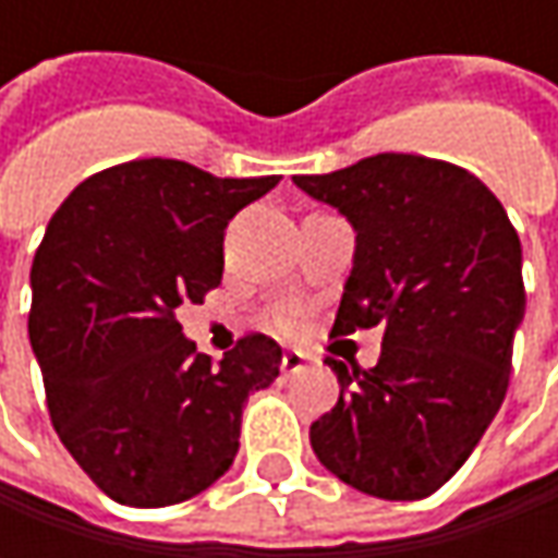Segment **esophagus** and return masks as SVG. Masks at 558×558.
<instances>
[{
	"label": "esophagus",
	"mask_w": 558,
	"mask_h": 558,
	"mask_svg": "<svg viewBox=\"0 0 558 558\" xmlns=\"http://www.w3.org/2000/svg\"><path fill=\"white\" fill-rule=\"evenodd\" d=\"M282 373L286 375L304 373V354H301V351H286V354H282Z\"/></svg>",
	"instance_id": "esophagus-1"
}]
</instances>
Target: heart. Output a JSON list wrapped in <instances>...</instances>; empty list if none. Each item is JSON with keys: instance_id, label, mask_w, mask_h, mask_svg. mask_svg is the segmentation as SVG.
<instances>
[{"instance_id": "obj_1", "label": "heart", "mask_w": 558, "mask_h": 558, "mask_svg": "<svg viewBox=\"0 0 558 558\" xmlns=\"http://www.w3.org/2000/svg\"><path fill=\"white\" fill-rule=\"evenodd\" d=\"M272 326H276V332H294L298 329V319H294V313L291 311H279L272 313Z\"/></svg>"}]
</instances>
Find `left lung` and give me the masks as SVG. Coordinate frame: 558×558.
Segmentation results:
<instances>
[{"mask_svg": "<svg viewBox=\"0 0 558 558\" xmlns=\"http://www.w3.org/2000/svg\"><path fill=\"white\" fill-rule=\"evenodd\" d=\"M294 183L356 229L332 335L381 329L369 369L326 356L341 395L311 425L313 453L369 497H432L509 388L525 316L519 232L475 173L422 155L385 151Z\"/></svg>", "mask_w": 558, "mask_h": 558, "instance_id": "left-lung-1", "label": "left lung"}]
</instances>
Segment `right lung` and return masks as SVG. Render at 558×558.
I'll list each match as a JSON object with an SVG mask.
<instances>
[{
  "label": "right lung",
  "instance_id": "right-lung-1",
  "mask_svg": "<svg viewBox=\"0 0 558 558\" xmlns=\"http://www.w3.org/2000/svg\"><path fill=\"white\" fill-rule=\"evenodd\" d=\"M276 183L142 158L83 180L46 226L27 332L58 438L114 504L210 487L239 453L245 397L279 375L267 335L214 363L177 319L220 286L229 220Z\"/></svg>",
  "mask_w": 558,
  "mask_h": 558
}]
</instances>
